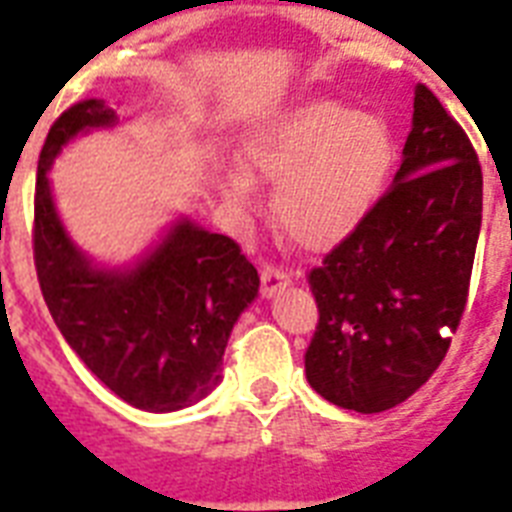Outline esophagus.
Instances as JSON below:
<instances>
[{
  "mask_svg": "<svg viewBox=\"0 0 512 512\" xmlns=\"http://www.w3.org/2000/svg\"><path fill=\"white\" fill-rule=\"evenodd\" d=\"M260 292H263V297H276L281 289H286V286L292 284V276L286 273L281 265H273V263H265L263 268H260Z\"/></svg>",
  "mask_w": 512,
  "mask_h": 512,
  "instance_id": "obj_1",
  "label": "esophagus"
}]
</instances>
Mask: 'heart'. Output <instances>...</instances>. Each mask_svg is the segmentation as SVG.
Masks as SVG:
<instances>
[{"instance_id": "b5f03b06", "label": "heart", "mask_w": 512, "mask_h": 512, "mask_svg": "<svg viewBox=\"0 0 512 512\" xmlns=\"http://www.w3.org/2000/svg\"><path fill=\"white\" fill-rule=\"evenodd\" d=\"M394 139L384 120L342 102H307L278 115L247 139L244 160L223 191L239 210L257 202V176L273 184L276 223L299 247L323 252L360 228L394 168Z\"/></svg>"}]
</instances>
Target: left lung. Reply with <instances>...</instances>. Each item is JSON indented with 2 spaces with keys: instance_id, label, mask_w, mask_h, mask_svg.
<instances>
[{
  "instance_id": "left-lung-1",
  "label": "left lung",
  "mask_w": 512,
  "mask_h": 512,
  "mask_svg": "<svg viewBox=\"0 0 512 512\" xmlns=\"http://www.w3.org/2000/svg\"><path fill=\"white\" fill-rule=\"evenodd\" d=\"M481 186L471 139L418 83L392 189L307 276L318 326L305 373L323 400L381 413L439 368L468 299Z\"/></svg>"
}]
</instances>
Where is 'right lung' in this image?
Returning a JSON list of instances; mask_svg holds the SVG:
<instances>
[{"mask_svg":"<svg viewBox=\"0 0 512 512\" xmlns=\"http://www.w3.org/2000/svg\"><path fill=\"white\" fill-rule=\"evenodd\" d=\"M102 99H83L49 128L33 197V263L54 323L83 365L123 402L173 413L213 392L231 328L260 276L234 239L189 218L134 268H97L62 226L47 170L73 136L115 126Z\"/></svg>","mask_w":512,"mask_h":512,"instance_id":"obj_1","label":"right lung"}]
</instances>
